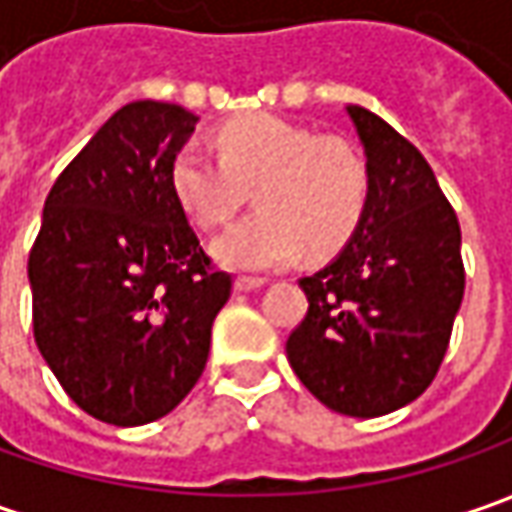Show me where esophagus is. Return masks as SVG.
Masks as SVG:
<instances>
[{
  "instance_id": "obj_1",
  "label": "esophagus",
  "mask_w": 512,
  "mask_h": 512,
  "mask_svg": "<svg viewBox=\"0 0 512 512\" xmlns=\"http://www.w3.org/2000/svg\"><path fill=\"white\" fill-rule=\"evenodd\" d=\"M233 287L239 290V293H250V290H259V287H265V279H259V276H239Z\"/></svg>"
}]
</instances>
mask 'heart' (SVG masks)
I'll return each mask as SVG.
<instances>
[{"instance_id": "b5f03b06", "label": "heart", "mask_w": 512, "mask_h": 512, "mask_svg": "<svg viewBox=\"0 0 512 512\" xmlns=\"http://www.w3.org/2000/svg\"><path fill=\"white\" fill-rule=\"evenodd\" d=\"M247 187L259 210L213 242V256L233 270H282L305 247L336 253L367 207V168L350 142L270 113L230 119L216 133V153L185 142L170 159V190L196 225L230 222Z\"/></svg>"}]
</instances>
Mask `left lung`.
<instances>
[{"instance_id": "1", "label": "left lung", "mask_w": 512, "mask_h": 512, "mask_svg": "<svg viewBox=\"0 0 512 512\" xmlns=\"http://www.w3.org/2000/svg\"><path fill=\"white\" fill-rule=\"evenodd\" d=\"M347 116L367 156V207L342 253L299 279L307 313L287 362L330 410L373 419L419 399L442 367L464 296L462 230L402 133L359 105Z\"/></svg>"}]
</instances>
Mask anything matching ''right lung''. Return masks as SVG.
<instances>
[{
    "instance_id": "obj_1",
    "label": "right lung",
    "mask_w": 512,
    "mask_h": 512,
    "mask_svg": "<svg viewBox=\"0 0 512 512\" xmlns=\"http://www.w3.org/2000/svg\"><path fill=\"white\" fill-rule=\"evenodd\" d=\"M196 122L153 99L116 110L53 182L30 247L39 353L73 402L116 427L185 399L230 299V273L170 190V159Z\"/></svg>"
}]
</instances>
